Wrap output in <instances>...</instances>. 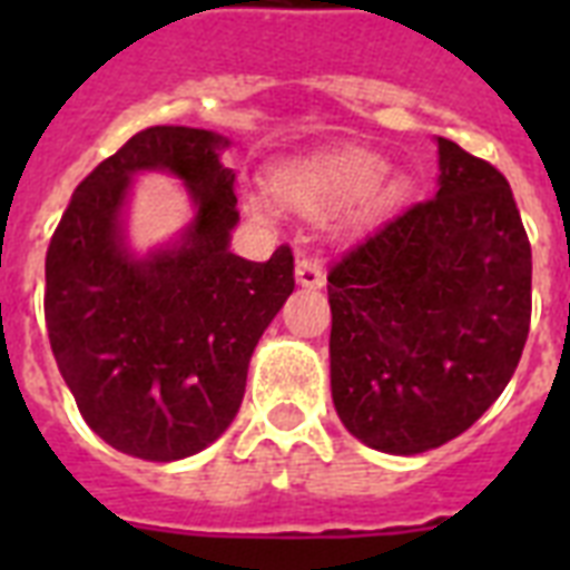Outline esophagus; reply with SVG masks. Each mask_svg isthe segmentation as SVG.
I'll use <instances>...</instances> for the list:
<instances>
[{"label": "esophagus", "instance_id": "esophagus-1", "mask_svg": "<svg viewBox=\"0 0 570 570\" xmlns=\"http://www.w3.org/2000/svg\"><path fill=\"white\" fill-rule=\"evenodd\" d=\"M295 277L302 286H322L325 284V266L320 257H302L295 266Z\"/></svg>", "mask_w": 570, "mask_h": 570}]
</instances>
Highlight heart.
Returning <instances> with one entry per match:
<instances>
[{"instance_id": "b5f03b06", "label": "heart", "mask_w": 570, "mask_h": 570, "mask_svg": "<svg viewBox=\"0 0 570 570\" xmlns=\"http://www.w3.org/2000/svg\"><path fill=\"white\" fill-rule=\"evenodd\" d=\"M387 174V163L381 156L364 150H343V154L320 156L293 165L281 174L277 191L286 204L304 213H328L346 204H361L375 209L387 206L399 197V183H381Z\"/></svg>"}]
</instances>
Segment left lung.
<instances>
[{"label": "left lung", "instance_id": "1", "mask_svg": "<svg viewBox=\"0 0 570 570\" xmlns=\"http://www.w3.org/2000/svg\"><path fill=\"white\" fill-rule=\"evenodd\" d=\"M441 189L328 268L331 396L357 441L414 455L459 438L514 375L532 248L494 165L438 138Z\"/></svg>", "mask_w": 570, "mask_h": 570}]
</instances>
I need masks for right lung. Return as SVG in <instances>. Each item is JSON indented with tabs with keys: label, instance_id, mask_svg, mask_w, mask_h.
<instances>
[{
	"label": "right lung",
	"instance_id": "add662e5",
	"mask_svg": "<svg viewBox=\"0 0 570 570\" xmlns=\"http://www.w3.org/2000/svg\"><path fill=\"white\" fill-rule=\"evenodd\" d=\"M224 145L206 129H141L76 186L49 239L43 313L58 373L85 423L136 459H186L233 423L254 346L295 289L289 245L266 263L227 248L239 209ZM145 167L186 179L198 215L180 246L132 261L117 215Z\"/></svg>",
	"mask_w": 570,
	"mask_h": 570
}]
</instances>
